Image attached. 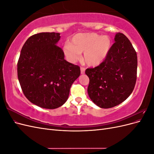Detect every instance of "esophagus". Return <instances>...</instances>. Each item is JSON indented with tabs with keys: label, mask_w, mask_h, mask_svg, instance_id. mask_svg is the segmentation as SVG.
<instances>
[{
	"label": "esophagus",
	"mask_w": 154,
	"mask_h": 154,
	"mask_svg": "<svg viewBox=\"0 0 154 154\" xmlns=\"http://www.w3.org/2000/svg\"><path fill=\"white\" fill-rule=\"evenodd\" d=\"M80 70H81V74H83L85 73V69L84 68V67H81V68H80Z\"/></svg>",
	"instance_id": "1"
}]
</instances>
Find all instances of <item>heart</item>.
Wrapping results in <instances>:
<instances>
[{
    "mask_svg": "<svg viewBox=\"0 0 154 154\" xmlns=\"http://www.w3.org/2000/svg\"><path fill=\"white\" fill-rule=\"evenodd\" d=\"M112 42L108 36L96 33H78L72 36L71 42L64 45L67 59L75 62L83 53V59L90 66L100 64L106 58L111 48Z\"/></svg>",
    "mask_w": 154,
    "mask_h": 154,
    "instance_id": "heart-1",
    "label": "heart"
}]
</instances>
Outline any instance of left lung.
Segmentation results:
<instances>
[{"instance_id": "1", "label": "left lung", "mask_w": 154, "mask_h": 154, "mask_svg": "<svg viewBox=\"0 0 154 154\" xmlns=\"http://www.w3.org/2000/svg\"><path fill=\"white\" fill-rule=\"evenodd\" d=\"M104 61L88 68L87 91L91 100L100 108L109 109L122 103L131 94L137 79V53L124 34L116 35Z\"/></svg>"}]
</instances>
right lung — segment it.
<instances>
[{
	"label": "right lung",
	"instance_id": "obj_1",
	"mask_svg": "<svg viewBox=\"0 0 154 154\" xmlns=\"http://www.w3.org/2000/svg\"><path fill=\"white\" fill-rule=\"evenodd\" d=\"M58 32H40L23 45L17 63L20 87L26 98L44 109H54L68 99L70 88L80 75V68L64 59L56 45Z\"/></svg>",
	"mask_w": 154,
	"mask_h": 154
}]
</instances>
